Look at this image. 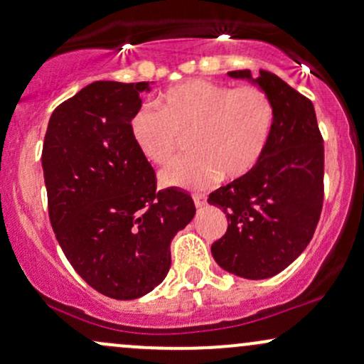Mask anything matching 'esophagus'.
<instances>
[{
	"label": "esophagus",
	"instance_id": "obj_1",
	"mask_svg": "<svg viewBox=\"0 0 364 364\" xmlns=\"http://www.w3.org/2000/svg\"><path fill=\"white\" fill-rule=\"evenodd\" d=\"M193 202L196 207H203L207 203V196L202 195V193H195L193 195Z\"/></svg>",
	"mask_w": 364,
	"mask_h": 364
}]
</instances>
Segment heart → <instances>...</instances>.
Wrapping results in <instances>:
<instances>
[{"label": "heart", "instance_id": "heart-1", "mask_svg": "<svg viewBox=\"0 0 364 364\" xmlns=\"http://www.w3.org/2000/svg\"><path fill=\"white\" fill-rule=\"evenodd\" d=\"M157 109L136 111L129 129L141 156L156 166L169 164L188 140L193 154L161 174L168 186L205 188L217 176L243 179L260 164L272 136V101L257 85L232 89L188 80L166 90Z\"/></svg>", "mask_w": 364, "mask_h": 364}]
</instances>
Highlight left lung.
I'll list each match as a JSON object with an SVG mask.
<instances>
[{"mask_svg": "<svg viewBox=\"0 0 364 364\" xmlns=\"http://www.w3.org/2000/svg\"><path fill=\"white\" fill-rule=\"evenodd\" d=\"M252 80L250 70L229 72ZM255 83L269 94L274 128L260 164L248 176L208 195L228 217L212 257L228 272L267 279L282 272L315 235L323 205V139L313 102L282 78L260 70Z\"/></svg>", "mask_w": 364, "mask_h": 364, "instance_id": "1", "label": "left lung"}]
</instances>
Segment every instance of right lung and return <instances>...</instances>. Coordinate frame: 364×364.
<instances>
[{"label":"right lung","instance_id":"right-lung-1","mask_svg":"<svg viewBox=\"0 0 364 364\" xmlns=\"http://www.w3.org/2000/svg\"><path fill=\"white\" fill-rule=\"evenodd\" d=\"M149 82L99 80L53 111L43 145L49 220L80 277L112 299H136L169 272L171 241L193 198L157 190L132 136Z\"/></svg>","mask_w":364,"mask_h":364}]
</instances>
